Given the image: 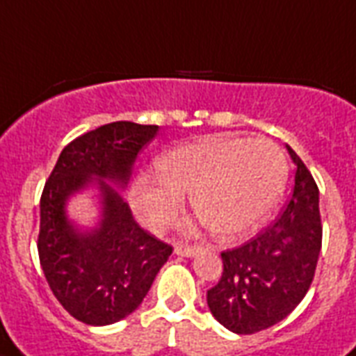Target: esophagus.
<instances>
[{
    "label": "esophagus",
    "mask_w": 356,
    "mask_h": 356,
    "mask_svg": "<svg viewBox=\"0 0 356 356\" xmlns=\"http://www.w3.org/2000/svg\"><path fill=\"white\" fill-rule=\"evenodd\" d=\"M197 251H200L197 245H188V243H177L175 245V253L181 254V257H194Z\"/></svg>",
    "instance_id": "obj_1"
}]
</instances>
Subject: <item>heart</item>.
I'll return each instance as SVG.
<instances>
[{
  "label": "heart",
  "mask_w": 356,
  "mask_h": 356,
  "mask_svg": "<svg viewBox=\"0 0 356 356\" xmlns=\"http://www.w3.org/2000/svg\"><path fill=\"white\" fill-rule=\"evenodd\" d=\"M161 177L144 175L133 188V205L151 229L173 223L184 211V194L201 222L231 238L257 227L271 212L286 183V159L266 138L216 136L183 145L156 159Z\"/></svg>",
  "instance_id": "1"
}]
</instances>
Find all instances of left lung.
Wrapping results in <instances>:
<instances>
[{
  "label": "left lung",
  "mask_w": 356,
  "mask_h": 356,
  "mask_svg": "<svg viewBox=\"0 0 356 356\" xmlns=\"http://www.w3.org/2000/svg\"><path fill=\"white\" fill-rule=\"evenodd\" d=\"M293 190L273 225L222 253L223 271L207 292L212 316L236 334H254L292 312L314 279L321 249L320 190L298 153Z\"/></svg>",
  "instance_id": "obj_1"
}]
</instances>
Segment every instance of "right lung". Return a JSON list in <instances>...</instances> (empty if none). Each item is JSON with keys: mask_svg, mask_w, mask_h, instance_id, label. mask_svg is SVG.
<instances>
[{"mask_svg": "<svg viewBox=\"0 0 356 356\" xmlns=\"http://www.w3.org/2000/svg\"><path fill=\"white\" fill-rule=\"evenodd\" d=\"M156 131L159 125L113 122L81 134L58 155L42 190L36 242L42 271L64 310L86 325H111L138 309L173 251L140 227L105 183H127L138 151ZM94 178L104 195V220L90 234H79L63 207Z\"/></svg>", "mask_w": 356, "mask_h": 356, "instance_id": "1", "label": "right lung"}]
</instances>
